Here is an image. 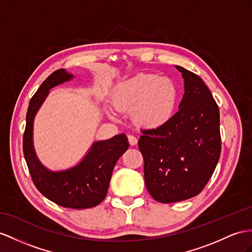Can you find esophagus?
Wrapping results in <instances>:
<instances>
[{
	"label": "esophagus",
	"instance_id": "34e87169",
	"mask_svg": "<svg viewBox=\"0 0 252 252\" xmlns=\"http://www.w3.org/2000/svg\"><path fill=\"white\" fill-rule=\"evenodd\" d=\"M127 139H128V143H130L131 146H135V145L137 144V138L135 137L134 135L128 134V135H127Z\"/></svg>",
	"mask_w": 252,
	"mask_h": 252
}]
</instances>
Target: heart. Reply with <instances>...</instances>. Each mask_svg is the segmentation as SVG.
<instances>
[{
    "mask_svg": "<svg viewBox=\"0 0 252 252\" xmlns=\"http://www.w3.org/2000/svg\"><path fill=\"white\" fill-rule=\"evenodd\" d=\"M179 92L168 77L141 73L122 81L111 93L116 111L128 112L133 124L144 130H157L166 126L175 115ZM108 114L114 116L112 109Z\"/></svg>",
    "mask_w": 252,
    "mask_h": 252,
    "instance_id": "1",
    "label": "heart"
}]
</instances>
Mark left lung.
Here are the masks:
<instances>
[{
    "label": "left lung",
    "instance_id": "obj_1",
    "mask_svg": "<svg viewBox=\"0 0 252 252\" xmlns=\"http://www.w3.org/2000/svg\"><path fill=\"white\" fill-rule=\"evenodd\" d=\"M176 68L184 79L179 111L166 126L141 132L138 140L146 188L162 203L197 196L214 172L221 150L219 109L210 89L197 74Z\"/></svg>",
    "mask_w": 252,
    "mask_h": 252
}]
</instances>
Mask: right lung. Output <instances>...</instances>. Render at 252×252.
I'll list each match as a JSON object with an SVG mask.
<instances>
[{"label": "right lung", "mask_w": 252, "mask_h": 252, "mask_svg": "<svg viewBox=\"0 0 252 252\" xmlns=\"http://www.w3.org/2000/svg\"><path fill=\"white\" fill-rule=\"evenodd\" d=\"M73 79L64 69L49 75L30 101L27 126L23 135V153L32 180L42 195L63 208L80 210L98 205L104 200L113 169L128 148L126 134L107 140L94 141L90 150L76 166L62 171H51L38 159L33 146L35 115L50 89Z\"/></svg>", "instance_id": "add662e5"}]
</instances>
